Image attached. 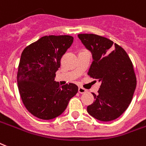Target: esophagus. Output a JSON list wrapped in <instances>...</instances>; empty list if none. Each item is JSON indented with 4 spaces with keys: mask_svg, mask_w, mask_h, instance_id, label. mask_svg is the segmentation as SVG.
<instances>
[{
    "mask_svg": "<svg viewBox=\"0 0 146 146\" xmlns=\"http://www.w3.org/2000/svg\"><path fill=\"white\" fill-rule=\"evenodd\" d=\"M86 92H87V90L86 89H84V88H83V87H78V93H81V94H82V93H85Z\"/></svg>",
    "mask_w": 146,
    "mask_h": 146,
    "instance_id": "obj_1",
    "label": "esophagus"
}]
</instances>
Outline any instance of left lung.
<instances>
[{
	"instance_id": "8db88e82",
	"label": "left lung",
	"mask_w": 146,
	"mask_h": 146,
	"mask_svg": "<svg viewBox=\"0 0 146 146\" xmlns=\"http://www.w3.org/2000/svg\"><path fill=\"white\" fill-rule=\"evenodd\" d=\"M93 61L88 75L101 82L95 101L87 106V112L101 121L120 117L132 101L136 87L133 66L127 53L112 40L93 34H79Z\"/></svg>"
}]
</instances>
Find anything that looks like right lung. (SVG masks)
<instances>
[{
	"mask_svg": "<svg viewBox=\"0 0 146 146\" xmlns=\"http://www.w3.org/2000/svg\"><path fill=\"white\" fill-rule=\"evenodd\" d=\"M73 40L69 35L44 36L26 46L21 55L17 72L19 91L27 110L40 119L59 116L78 93L74 84L61 87L54 80L62 56Z\"/></svg>",
	"mask_w": 146,
	"mask_h": 146,
	"instance_id": "right-lung-1",
	"label": "right lung"
}]
</instances>
